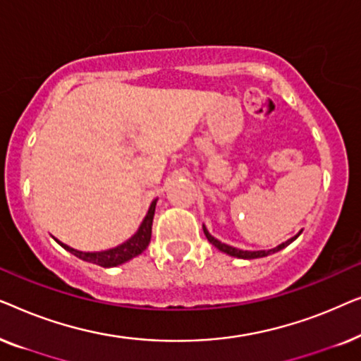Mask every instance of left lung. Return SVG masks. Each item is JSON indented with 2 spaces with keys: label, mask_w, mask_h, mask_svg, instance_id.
<instances>
[{
  "label": "left lung",
  "mask_w": 361,
  "mask_h": 361,
  "mask_svg": "<svg viewBox=\"0 0 361 361\" xmlns=\"http://www.w3.org/2000/svg\"><path fill=\"white\" fill-rule=\"evenodd\" d=\"M204 233H205V236H207V240L210 241L212 245L215 246L216 250H220V251H224V253H226V255H230V256H235V258H241V259H255V258H263V256H268V255H273V253H276V251H279V250H283V248H286V246H288L289 243H293V241L298 238V236L300 235V231H299V235H295V236H293V238L290 240H288L286 241V243H283V245H279V246H276V248H273V250H268V251H243V250H238V248H233V246H228V245H225V243H221V241H219L216 238H214V236H212L209 231H207V228L204 226Z\"/></svg>",
  "instance_id": "1"
}]
</instances>
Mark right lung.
<instances>
[{"label": "right lung", "mask_w": 361, "mask_h": 361, "mask_svg": "<svg viewBox=\"0 0 361 361\" xmlns=\"http://www.w3.org/2000/svg\"><path fill=\"white\" fill-rule=\"evenodd\" d=\"M156 202L154 200L149 207V212L142 220L140 230L136 231V235H133L126 243H123L116 248L108 250V251H100V253H83V251H77L71 248V246L61 243V241L56 240L62 248L71 251L72 255H75L77 258H80L87 263H93L102 266V268H113V266H118L121 263H126L128 259L135 258V256L141 255L142 251L147 248L151 241V228H152V219H154V210H156Z\"/></svg>", "instance_id": "add662e5"}]
</instances>
